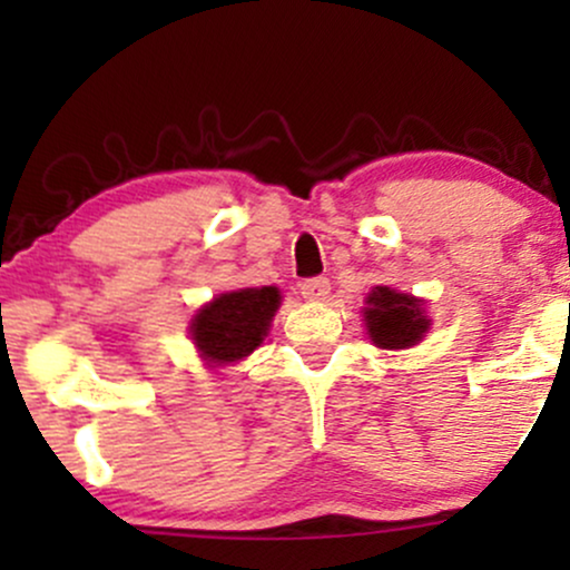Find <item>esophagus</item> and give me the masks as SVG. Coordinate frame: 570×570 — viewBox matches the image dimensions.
<instances>
[{"label":"esophagus","instance_id":"esophagus-1","mask_svg":"<svg viewBox=\"0 0 570 570\" xmlns=\"http://www.w3.org/2000/svg\"><path fill=\"white\" fill-rule=\"evenodd\" d=\"M299 289H303V297L305 299H326V294H330V278H324V276H318V278H305L303 281V286H299Z\"/></svg>","mask_w":570,"mask_h":570}]
</instances>
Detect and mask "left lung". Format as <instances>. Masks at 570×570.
Segmentation results:
<instances>
[{
    "label": "left lung",
    "instance_id": "obj_1",
    "mask_svg": "<svg viewBox=\"0 0 570 570\" xmlns=\"http://www.w3.org/2000/svg\"><path fill=\"white\" fill-rule=\"evenodd\" d=\"M364 324H367V335L377 348L399 351L421 343L429 332L431 318L426 316L423 299L389 289V286H375L367 294Z\"/></svg>",
    "mask_w": 570,
    "mask_h": 570
}]
</instances>
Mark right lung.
I'll list each match as a JSON object with an SVG mask.
<instances>
[{"instance_id": "add662e5", "label": "right lung", "mask_w": 570, "mask_h": 570, "mask_svg": "<svg viewBox=\"0 0 570 570\" xmlns=\"http://www.w3.org/2000/svg\"><path fill=\"white\" fill-rule=\"evenodd\" d=\"M281 305L276 286L235 289L203 305L189 324L195 348L212 364H233L246 358L267 337Z\"/></svg>"}]
</instances>
